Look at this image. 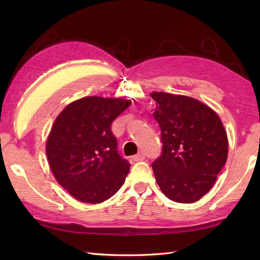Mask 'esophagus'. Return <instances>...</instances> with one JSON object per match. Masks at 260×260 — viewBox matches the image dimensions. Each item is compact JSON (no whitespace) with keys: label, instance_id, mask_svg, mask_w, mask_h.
I'll list each match as a JSON object with an SVG mask.
<instances>
[{"label":"esophagus","instance_id":"1","mask_svg":"<svg viewBox=\"0 0 260 260\" xmlns=\"http://www.w3.org/2000/svg\"><path fill=\"white\" fill-rule=\"evenodd\" d=\"M145 158V154L143 153V152H140V153H137L136 155H134L133 156V159L135 162H140V161H143V159Z\"/></svg>","mask_w":260,"mask_h":260}]
</instances>
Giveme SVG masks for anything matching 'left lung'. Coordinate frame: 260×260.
<instances>
[{
  "instance_id": "8db88e82",
  "label": "left lung",
  "mask_w": 260,
  "mask_h": 260,
  "mask_svg": "<svg viewBox=\"0 0 260 260\" xmlns=\"http://www.w3.org/2000/svg\"><path fill=\"white\" fill-rule=\"evenodd\" d=\"M161 128V156L152 164L159 189L170 200L193 203L213 186L228 157V137L217 113L198 99L151 93Z\"/></svg>"
}]
</instances>
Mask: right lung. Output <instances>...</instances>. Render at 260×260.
Returning a JSON list of instances; mask_svg holds the SVG:
<instances>
[{"label":"right lung","mask_w":260,"mask_h":260,"mask_svg":"<svg viewBox=\"0 0 260 260\" xmlns=\"http://www.w3.org/2000/svg\"><path fill=\"white\" fill-rule=\"evenodd\" d=\"M131 104L84 97L54 120L46 145L48 162L58 183L78 201L102 203L124 184L131 164L118 154L110 126Z\"/></svg>","instance_id":"1"}]
</instances>
